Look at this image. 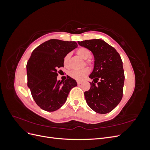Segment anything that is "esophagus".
I'll list each match as a JSON object with an SVG mask.
<instances>
[{
    "label": "esophagus",
    "instance_id": "1",
    "mask_svg": "<svg viewBox=\"0 0 150 150\" xmlns=\"http://www.w3.org/2000/svg\"><path fill=\"white\" fill-rule=\"evenodd\" d=\"M77 83H78V85H80L81 83H82V82H81V81H77Z\"/></svg>",
    "mask_w": 150,
    "mask_h": 150
}]
</instances>
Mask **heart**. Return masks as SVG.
<instances>
[{"label":"heart","mask_w":150,"mask_h":150,"mask_svg":"<svg viewBox=\"0 0 150 150\" xmlns=\"http://www.w3.org/2000/svg\"><path fill=\"white\" fill-rule=\"evenodd\" d=\"M77 54L78 55L82 57L84 59H87L89 57H90L91 53L89 50L86 49L85 47H81L77 51ZM70 57V54H67L65 56L64 59V64L65 66L67 64L68 61ZM90 61H87L88 63H89ZM89 69L87 68H84V69L81 70H72L69 72V75L72 77V78H74L76 80H83L84 78H85L86 76L89 74Z\"/></svg>","instance_id":"heart-1"}]
</instances>
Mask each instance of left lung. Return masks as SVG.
Segmentation results:
<instances>
[{"mask_svg":"<svg viewBox=\"0 0 150 150\" xmlns=\"http://www.w3.org/2000/svg\"><path fill=\"white\" fill-rule=\"evenodd\" d=\"M88 49L94 57V69L89 76L93 79L84 92L88 106L100 114L111 112L122 98L125 74L121 56L116 50L101 39L78 41Z\"/></svg>","mask_w":150,"mask_h":150,"instance_id":"8db88e82","label":"left lung"}]
</instances>
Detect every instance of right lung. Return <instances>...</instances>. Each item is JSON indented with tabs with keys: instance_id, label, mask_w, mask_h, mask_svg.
I'll list each match as a JSON object with an SVG mask.
<instances>
[{
	"instance_id": "obj_1",
	"label": "right lung",
	"mask_w": 150,
	"mask_h": 150,
	"mask_svg": "<svg viewBox=\"0 0 150 150\" xmlns=\"http://www.w3.org/2000/svg\"><path fill=\"white\" fill-rule=\"evenodd\" d=\"M78 44L74 41L50 39L36 47L27 64L28 86L36 104L46 111L59 109L66 101L76 80L57 81V69L64 67V59Z\"/></svg>"
}]
</instances>
